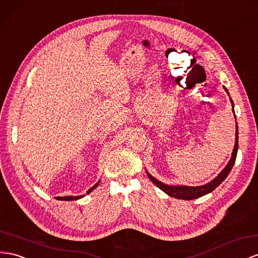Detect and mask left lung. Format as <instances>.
Listing matches in <instances>:
<instances>
[{"mask_svg":"<svg viewBox=\"0 0 258 258\" xmlns=\"http://www.w3.org/2000/svg\"><path fill=\"white\" fill-rule=\"evenodd\" d=\"M225 90L228 93V90L225 88ZM229 94V93H228ZM230 101L232 103V107H233V102L230 97ZM233 113H234V109ZM235 117V115H234ZM238 148H239V140H238V124H236V132H235V144H234V149L232 152V155L230 161H229L228 165L225 167V169L222 170L219 175L216 177L213 181H211L210 183L204 184V185H201V186H185V185H176V186H169V185H166L164 183H162L161 181L156 180L155 178H153L150 173L148 172V176L151 179V181L153 183H154L156 186H158L159 189L162 191H164L166 194H168L169 197L171 198H175V199H181V200H194V199H198L205 196V194L210 193L212 191H214L216 187H217L222 181H224L228 175L229 172L231 171L232 167L235 163V158H236V153H238Z\"/></svg>","mask_w":258,"mask_h":258,"instance_id":"left-lung-1","label":"left lung"}]
</instances>
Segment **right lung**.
Masks as SVG:
<instances>
[{
	"instance_id": "1",
	"label": "right lung",
	"mask_w": 258,
	"mask_h": 258,
	"mask_svg": "<svg viewBox=\"0 0 258 258\" xmlns=\"http://www.w3.org/2000/svg\"><path fill=\"white\" fill-rule=\"evenodd\" d=\"M97 185H99V182H97L96 184H94V185L91 187V189H90L87 193H90L92 190H94ZM82 197H83V196H82ZM82 197H64V198L59 197V198H56V199L59 200V201H74V200H78V199H80V198H82Z\"/></svg>"
}]
</instances>
